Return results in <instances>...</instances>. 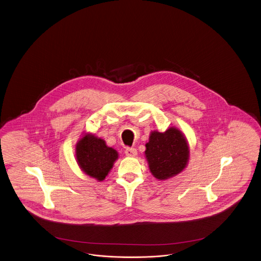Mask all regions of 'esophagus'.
<instances>
[{"label": "esophagus", "mask_w": 261, "mask_h": 261, "mask_svg": "<svg viewBox=\"0 0 261 261\" xmlns=\"http://www.w3.org/2000/svg\"><path fill=\"white\" fill-rule=\"evenodd\" d=\"M126 156L134 157L137 155V149L134 147H126Z\"/></svg>", "instance_id": "obj_1"}]
</instances>
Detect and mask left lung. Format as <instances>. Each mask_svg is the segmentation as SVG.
Listing matches in <instances>:
<instances>
[{"label":"left lung","instance_id":"8db88e82","mask_svg":"<svg viewBox=\"0 0 261 261\" xmlns=\"http://www.w3.org/2000/svg\"><path fill=\"white\" fill-rule=\"evenodd\" d=\"M146 159L152 175L158 179H166L181 172L188 163V143L176 129L166 132H152L146 145Z\"/></svg>","mask_w":261,"mask_h":261}]
</instances>
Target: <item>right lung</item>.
I'll return each mask as SVG.
<instances>
[{
  "label": "right lung",
  "mask_w": 261,
  "mask_h": 261,
  "mask_svg": "<svg viewBox=\"0 0 261 261\" xmlns=\"http://www.w3.org/2000/svg\"><path fill=\"white\" fill-rule=\"evenodd\" d=\"M75 153L84 173L98 180L104 179L117 158V152L106 146L104 140L89 134L77 143Z\"/></svg>",
  "instance_id": "1"
}]
</instances>
